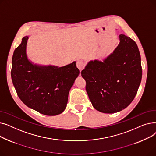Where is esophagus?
Masks as SVG:
<instances>
[{
  "label": "esophagus",
  "instance_id": "1",
  "mask_svg": "<svg viewBox=\"0 0 156 156\" xmlns=\"http://www.w3.org/2000/svg\"><path fill=\"white\" fill-rule=\"evenodd\" d=\"M76 66L81 71L85 67V64L82 60H78L76 62Z\"/></svg>",
  "mask_w": 156,
  "mask_h": 156
}]
</instances>
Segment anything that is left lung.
<instances>
[{
  "instance_id": "8db88e82",
  "label": "left lung",
  "mask_w": 156,
  "mask_h": 156,
  "mask_svg": "<svg viewBox=\"0 0 156 156\" xmlns=\"http://www.w3.org/2000/svg\"><path fill=\"white\" fill-rule=\"evenodd\" d=\"M119 39V44L112 53L102 61H90L81 73L93 107L104 113L127 108L142 80L141 57L136 42L122 34Z\"/></svg>"
}]
</instances>
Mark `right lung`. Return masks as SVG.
I'll list each match as a JSON object with an SVG mask.
<instances>
[{
    "mask_svg": "<svg viewBox=\"0 0 156 156\" xmlns=\"http://www.w3.org/2000/svg\"><path fill=\"white\" fill-rule=\"evenodd\" d=\"M29 37H24L13 53V85L28 108L44 115H58L66 108L69 90L80 74L76 62L62 67L34 62L27 53Z\"/></svg>",
    "mask_w": 156,
    "mask_h": 156,
    "instance_id": "right-lung-1",
    "label": "right lung"
}]
</instances>
